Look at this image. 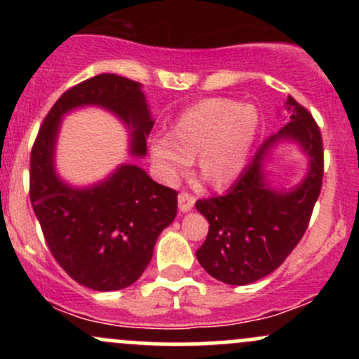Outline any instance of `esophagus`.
I'll use <instances>...</instances> for the list:
<instances>
[{"label": "esophagus", "mask_w": 359, "mask_h": 359, "mask_svg": "<svg viewBox=\"0 0 359 359\" xmlns=\"http://www.w3.org/2000/svg\"><path fill=\"white\" fill-rule=\"evenodd\" d=\"M194 203H196V197H194L191 192L182 191L179 194V208L182 212L191 211V209L194 208Z\"/></svg>", "instance_id": "34e87169"}]
</instances>
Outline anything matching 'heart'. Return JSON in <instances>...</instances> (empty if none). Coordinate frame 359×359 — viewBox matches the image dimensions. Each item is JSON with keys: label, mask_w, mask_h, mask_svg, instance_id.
I'll return each instance as SVG.
<instances>
[{"label": "heart", "mask_w": 359, "mask_h": 359, "mask_svg": "<svg viewBox=\"0 0 359 359\" xmlns=\"http://www.w3.org/2000/svg\"><path fill=\"white\" fill-rule=\"evenodd\" d=\"M258 130L253 106L211 97L185 109L170 135L151 140L150 154L160 175L174 182L197 155L199 174L212 185H224L241 172Z\"/></svg>", "instance_id": "obj_1"}]
</instances>
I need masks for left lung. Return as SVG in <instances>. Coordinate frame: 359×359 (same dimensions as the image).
<instances>
[{"label":"left lung","instance_id":"obj_1","mask_svg":"<svg viewBox=\"0 0 359 359\" xmlns=\"http://www.w3.org/2000/svg\"><path fill=\"white\" fill-rule=\"evenodd\" d=\"M283 108L290 123L259 147L255 158L224 196L196 203L209 222V233L196 251L203 269L229 285H248L277 270L294 251L304 233L323 187V135L312 114L287 96ZM280 137H294L311 160L306 180L288 194L266 189L261 162L268 148Z\"/></svg>","mask_w":359,"mask_h":359}]
</instances>
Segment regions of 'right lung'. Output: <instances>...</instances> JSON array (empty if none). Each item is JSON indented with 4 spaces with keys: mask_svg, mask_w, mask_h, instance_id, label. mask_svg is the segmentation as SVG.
<instances>
[{
    "mask_svg": "<svg viewBox=\"0 0 359 359\" xmlns=\"http://www.w3.org/2000/svg\"><path fill=\"white\" fill-rule=\"evenodd\" d=\"M84 104L108 108L133 126L131 154L145 155L154 128L138 82L100 74L72 86L45 116L30 155V201L48 250L81 285L109 292L130 287L150 263L160 233L177 216V191L137 165L119 167L96 187L71 189L53 172L62 114Z\"/></svg>",
    "mask_w": 359,
    "mask_h": 359,
    "instance_id": "right-lung-1",
    "label": "right lung"
}]
</instances>
